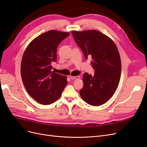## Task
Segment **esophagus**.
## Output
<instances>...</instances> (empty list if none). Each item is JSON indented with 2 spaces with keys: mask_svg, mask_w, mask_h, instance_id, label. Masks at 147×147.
I'll return each mask as SVG.
<instances>
[{
  "mask_svg": "<svg viewBox=\"0 0 147 147\" xmlns=\"http://www.w3.org/2000/svg\"><path fill=\"white\" fill-rule=\"evenodd\" d=\"M70 78H71V79H72V80H73V79H80V77L79 76H70Z\"/></svg>",
  "mask_w": 147,
  "mask_h": 147,
  "instance_id": "esophagus-1",
  "label": "esophagus"
}]
</instances>
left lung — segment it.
Returning a JSON list of instances; mask_svg holds the SVG:
<instances>
[{
	"mask_svg": "<svg viewBox=\"0 0 147 147\" xmlns=\"http://www.w3.org/2000/svg\"><path fill=\"white\" fill-rule=\"evenodd\" d=\"M78 45L86 59L91 57L94 76L83 74L84 86L79 93L87 104L99 106L113 96L117 88L121 74V61L117 47L110 38L92 30L72 31Z\"/></svg>",
	"mask_w": 147,
	"mask_h": 147,
	"instance_id": "8db88e82",
	"label": "left lung"
}]
</instances>
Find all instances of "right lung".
Returning a JSON list of instances; mask_svg holds the SVG:
<instances>
[{"instance_id": "1", "label": "right lung", "mask_w": 147, "mask_h": 147, "mask_svg": "<svg viewBox=\"0 0 147 147\" xmlns=\"http://www.w3.org/2000/svg\"><path fill=\"white\" fill-rule=\"evenodd\" d=\"M69 32L50 30L32 40L26 47L21 62V77L28 93L42 105L58 100L67 85V76L52 71L57 60V48Z\"/></svg>"}]
</instances>
